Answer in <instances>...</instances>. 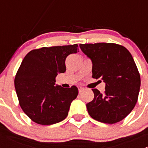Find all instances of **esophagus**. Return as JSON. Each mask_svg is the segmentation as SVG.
I'll use <instances>...</instances> for the list:
<instances>
[{"label": "esophagus", "mask_w": 148, "mask_h": 148, "mask_svg": "<svg viewBox=\"0 0 148 148\" xmlns=\"http://www.w3.org/2000/svg\"><path fill=\"white\" fill-rule=\"evenodd\" d=\"M84 88L79 87V93H81V92H82V91H84Z\"/></svg>", "instance_id": "1"}]
</instances>
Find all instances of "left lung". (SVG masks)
<instances>
[{"instance_id":"obj_1","label":"left lung","mask_w":148,"mask_h":148,"mask_svg":"<svg viewBox=\"0 0 148 148\" xmlns=\"http://www.w3.org/2000/svg\"><path fill=\"white\" fill-rule=\"evenodd\" d=\"M80 49L92 62V77L101 78L105 91L92 89L93 100L86 104L95 120L114 124L126 117L136 104L140 76L129 51L116 44H80Z\"/></svg>"}]
</instances>
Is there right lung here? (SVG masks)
I'll use <instances>...</instances> for the list:
<instances>
[{"mask_svg": "<svg viewBox=\"0 0 148 148\" xmlns=\"http://www.w3.org/2000/svg\"><path fill=\"white\" fill-rule=\"evenodd\" d=\"M78 50L77 44L43 47L28 52L22 61L15 77V89L21 107L36 123L53 125L68 115L78 89L55 84V79L66 71V58Z\"/></svg>", "mask_w": 148, "mask_h": 148, "instance_id": "add662e5", "label": "right lung"}]
</instances>
